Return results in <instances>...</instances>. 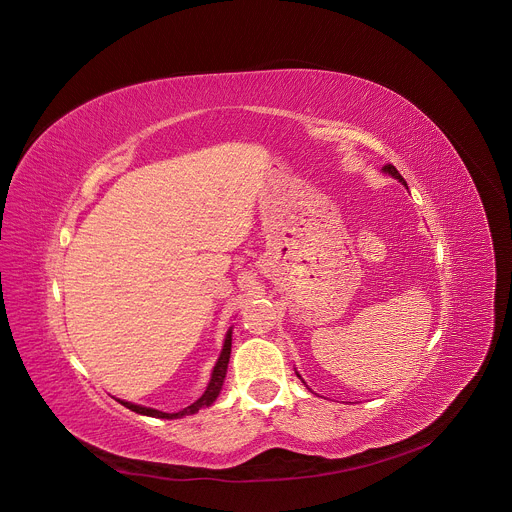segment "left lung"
<instances>
[{"label":"left lung","mask_w":512,"mask_h":512,"mask_svg":"<svg viewBox=\"0 0 512 512\" xmlns=\"http://www.w3.org/2000/svg\"><path fill=\"white\" fill-rule=\"evenodd\" d=\"M384 173H390V175H392V177H394V179H398V181H400V183H404V179H402V175H400V173H398V168H396V166H394V164H386V166H384ZM404 185H406V183H404Z\"/></svg>","instance_id":"left-lung-1"}]
</instances>
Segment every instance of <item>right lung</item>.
<instances>
[{"instance_id":"1","label":"right lung","mask_w":512,"mask_h":512,"mask_svg":"<svg viewBox=\"0 0 512 512\" xmlns=\"http://www.w3.org/2000/svg\"><path fill=\"white\" fill-rule=\"evenodd\" d=\"M229 358H231V329H229V333H227V337H225V346H223L221 358H219V362H217V366H215V370H213V378H211V382H209V386H207L205 394H203L197 402H193L191 406L183 408L181 412L168 414V412H160V410H152V408L136 406V404H130V402H124V400H118V402H120L122 406H126L128 410L136 412V414H144V416H152V418H166V420H173V418H183V416L195 414V412H199L201 408L211 406V404L217 400V396L221 394V388H223V382H225V376H227Z\"/></svg>"}]
</instances>
